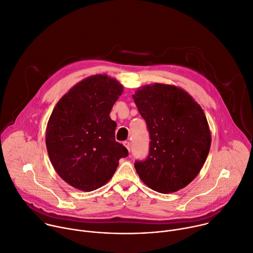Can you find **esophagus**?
Wrapping results in <instances>:
<instances>
[{
    "label": "esophagus",
    "instance_id": "1",
    "mask_svg": "<svg viewBox=\"0 0 253 253\" xmlns=\"http://www.w3.org/2000/svg\"><path fill=\"white\" fill-rule=\"evenodd\" d=\"M123 143H124V145L127 148V150L129 151V149H130V143H129V141H124Z\"/></svg>",
    "mask_w": 253,
    "mask_h": 253
}]
</instances>
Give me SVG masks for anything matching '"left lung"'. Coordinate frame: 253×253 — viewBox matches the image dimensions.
Instances as JSON below:
<instances>
[{"mask_svg": "<svg viewBox=\"0 0 253 253\" xmlns=\"http://www.w3.org/2000/svg\"><path fill=\"white\" fill-rule=\"evenodd\" d=\"M132 98L149 131V154L134 164L144 184L161 193L188 185L203 169L211 134L201 107L184 89L156 83L137 88Z\"/></svg>", "mask_w": 253, "mask_h": 253, "instance_id": "left-lung-1", "label": "left lung"}]
</instances>
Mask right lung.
I'll return each instance as SVG.
<instances>
[{"label": "right lung", "instance_id": "right-lung-1", "mask_svg": "<svg viewBox=\"0 0 253 253\" xmlns=\"http://www.w3.org/2000/svg\"><path fill=\"white\" fill-rule=\"evenodd\" d=\"M124 86L107 75L85 78L62 96L50 115L45 145L58 174L73 187L88 192L105 185L127 149L116 141L110 118Z\"/></svg>", "mask_w": 253, "mask_h": 253}]
</instances>
